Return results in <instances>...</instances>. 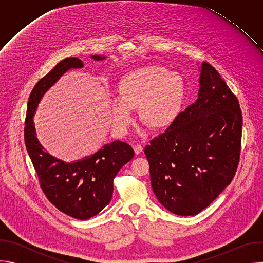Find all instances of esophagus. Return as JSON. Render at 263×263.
<instances>
[{
	"instance_id": "esophagus-1",
	"label": "esophagus",
	"mask_w": 263,
	"mask_h": 263,
	"mask_svg": "<svg viewBox=\"0 0 263 263\" xmlns=\"http://www.w3.org/2000/svg\"><path fill=\"white\" fill-rule=\"evenodd\" d=\"M133 148H134V152H135V154H140V153L142 152L143 146H142L141 144H139V143H136V144H134V145H133Z\"/></svg>"
}]
</instances>
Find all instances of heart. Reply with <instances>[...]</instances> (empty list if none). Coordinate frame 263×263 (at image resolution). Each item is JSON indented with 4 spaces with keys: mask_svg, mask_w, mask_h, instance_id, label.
Segmentation results:
<instances>
[{
    "mask_svg": "<svg viewBox=\"0 0 263 263\" xmlns=\"http://www.w3.org/2000/svg\"><path fill=\"white\" fill-rule=\"evenodd\" d=\"M120 101L112 106V121L120 128L131 122L130 110L138 109L140 122L152 130L168 127L177 119L184 96L182 77L161 66H144L122 78Z\"/></svg>",
    "mask_w": 263,
    "mask_h": 263,
    "instance_id": "1",
    "label": "heart"
}]
</instances>
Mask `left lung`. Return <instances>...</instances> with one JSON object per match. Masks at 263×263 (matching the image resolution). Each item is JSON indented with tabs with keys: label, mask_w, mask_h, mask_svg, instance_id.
<instances>
[{
	"label": "left lung",
	"mask_w": 263,
	"mask_h": 263,
	"mask_svg": "<svg viewBox=\"0 0 263 263\" xmlns=\"http://www.w3.org/2000/svg\"><path fill=\"white\" fill-rule=\"evenodd\" d=\"M197 101L178 115L144 154L158 201L178 215H196L234 178L242 115L236 96L208 62L201 66Z\"/></svg>",
	"instance_id": "1"
}]
</instances>
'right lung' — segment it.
Returning <instances> with one entry per match:
<instances>
[{
    "mask_svg": "<svg viewBox=\"0 0 263 263\" xmlns=\"http://www.w3.org/2000/svg\"><path fill=\"white\" fill-rule=\"evenodd\" d=\"M92 58L102 60L105 57L95 55ZM82 66L83 62L78 58H65L36 83L28 101L24 137L47 199L65 214L83 220L97 215L110 203L114 180L134 157V151L127 142L117 140L104 145L90 157L66 163L47 153L37 140L33 116L42 97L67 69Z\"/></svg>",
    "mask_w": 263,
    "mask_h": 263,
    "instance_id": "1",
    "label": "right lung"
}]
</instances>
